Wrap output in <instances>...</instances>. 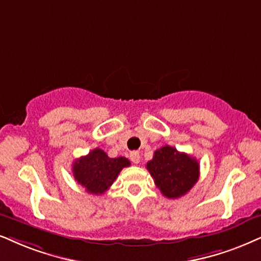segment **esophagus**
I'll use <instances>...</instances> for the list:
<instances>
[{"label":"esophagus","instance_id":"obj_1","mask_svg":"<svg viewBox=\"0 0 261 261\" xmlns=\"http://www.w3.org/2000/svg\"><path fill=\"white\" fill-rule=\"evenodd\" d=\"M130 159L134 164H138V163H140V160H141V155H140V153H138V151H131Z\"/></svg>","mask_w":261,"mask_h":261}]
</instances>
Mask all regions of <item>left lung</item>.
I'll return each mask as SVG.
<instances>
[{
  "mask_svg": "<svg viewBox=\"0 0 261 261\" xmlns=\"http://www.w3.org/2000/svg\"><path fill=\"white\" fill-rule=\"evenodd\" d=\"M147 170L164 196L178 199L196 184L200 165L195 158L164 146L154 151L153 159L147 163Z\"/></svg>",
  "mask_w": 261,
  "mask_h": 261,
  "instance_id": "1",
  "label": "left lung"
}]
</instances>
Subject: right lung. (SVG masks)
I'll list each match as a JSON object with an SVG mask.
<instances>
[{
  "label": "right lung",
  "mask_w": 261,
  "mask_h": 261,
  "mask_svg": "<svg viewBox=\"0 0 261 261\" xmlns=\"http://www.w3.org/2000/svg\"><path fill=\"white\" fill-rule=\"evenodd\" d=\"M127 166H130V161L126 158H110L100 148H95L88 155L74 161L72 172L74 179L88 193L101 195L110 189L120 171Z\"/></svg>",
  "instance_id": "1"
}]
</instances>
